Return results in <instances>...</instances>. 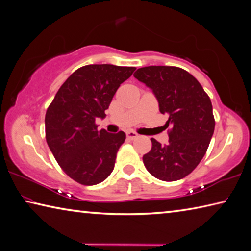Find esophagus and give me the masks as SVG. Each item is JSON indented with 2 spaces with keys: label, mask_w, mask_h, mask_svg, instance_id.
<instances>
[{
  "label": "esophagus",
  "mask_w": 251,
  "mask_h": 251,
  "mask_svg": "<svg viewBox=\"0 0 251 251\" xmlns=\"http://www.w3.org/2000/svg\"><path fill=\"white\" fill-rule=\"evenodd\" d=\"M126 138H128L129 140H134L135 138H138V133L133 132V131H129V132H126Z\"/></svg>",
  "instance_id": "esophagus-1"
}]
</instances>
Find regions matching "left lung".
<instances>
[{"label": "left lung", "instance_id": "8db88e82", "mask_svg": "<svg viewBox=\"0 0 251 251\" xmlns=\"http://www.w3.org/2000/svg\"><path fill=\"white\" fill-rule=\"evenodd\" d=\"M133 76L152 90L160 112L169 118L166 128L172 126L167 145L151 139L152 148L143 155L145 167L162 181L182 179L202 160L215 131L210 98L181 68L151 65L138 69Z\"/></svg>", "mask_w": 251, "mask_h": 251}]
</instances>
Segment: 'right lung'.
Here are the masks:
<instances>
[{
  "label": "right lung",
  "instance_id": "1",
  "mask_svg": "<svg viewBox=\"0 0 251 251\" xmlns=\"http://www.w3.org/2000/svg\"><path fill=\"white\" fill-rule=\"evenodd\" d=\"M134 67L89 64L61 85L45 113V139L65 174L84 186H94L113 171L126 133L99 131L114 93L132 75Z\"/></svg>",
  "mask_w": 251,
  "mask_h": 251
}]
</instances>
